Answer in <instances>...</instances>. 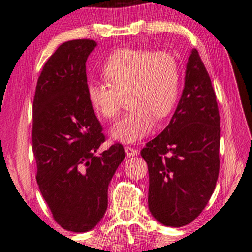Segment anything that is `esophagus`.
Wrapping results in <instances>:
<instances>
[{
  "mask_svg": "<svg viewBox=\"0 0 252 252\" xmlns=\"http://www.w3.org/2000/svg\"><path fill=\"white\" fill-rule=\"evenodd\" d=\"M125 152L127 154V157H134L138 153V150L131 148V146H125Z\"/></svg>",
  "mask_w": 252,
  "mask_h": 252,
  "instance_id": "34e87169",
  "label": "esophagus"
}]
</instances>
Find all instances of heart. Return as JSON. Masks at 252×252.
Returning a JSON list of instances; mask_svg holds the SVG:
<instances>
[{
	"instance_id": "heart-1",
	"label": "heart",
	"mask_w": 252,
	"mask_h": 252,
	"mask_svg": "<svg viewBox=\"0 0 252 252\" xmlns=\"http://www.w3.org/2000/svg\"><path fill=\"white\" fill-rule=\"evenodd\" d=\"M106 82L89 81L88 101L95 115L115 121L124 96L130 111L111 129V136L133 143L151 133L156 121L168 118L180 94L179 62L168 52L121 49L108 57L102 67Z\"/></svg>"
}]
</instances>
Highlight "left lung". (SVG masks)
<instances>
[{
	"mask_svg": "<svg viewBox=\"0 0 252 252\" xmlns=\"http://www.w3.org/2000/svg\"><path fill=\"white\" fill-rule=\"evenodd\" d=\"M220 136L215 91L198 52L192 49L171 121L141 151L149 168V208L158 222L180 227L203 212L219 178Z\"/></svg>",
	"mask_w": 252,
	"mask_h": 252,
	"instance_id": "obj_1",
	"label": "left lung"
}]
</instances>
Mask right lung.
<instances>
[{"instance_id":"obj_1","label":"right lung","mask_w":252,"mask_h":252,"mask_svg":"<svg viewBox=\"0 0 252 252\" xmlns=\"http://www.w3.org/2000/svg\"><path fill=\"white\" fill-rule=\"evenodd\" d=\"M96 42H63L38 79L32 104L37 184L63 229L87 232L108 206V185L125 158L121 143L96 156L106 141L87 98L86 62Z\"/></svg>"}]
</instances>
